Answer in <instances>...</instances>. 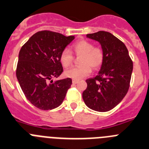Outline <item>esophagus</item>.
Wrapping results in <instances>:
<instances>
[{
	"mask_svg": "<svg viewBox=\"0 0 149 149\" xmlns=\"http://www.w3.org/2000/svg\"><path fill=\"white\" fill-rule=\"evenodd\" d=\"M73 84H77L78 82H79V80H76V79H73Z\"/></svg>",
	"mask_w": 149,
	"mask_h": 149,
	"instance_id": "obj_1",
	"label": "esophagus"
}]
</instances>
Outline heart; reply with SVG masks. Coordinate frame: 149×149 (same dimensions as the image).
I'll return each mask as SVG.
<instances>
[{
  "label": "heart",
  "mask_w": 149,
  "mask_h": 149,
  "mask_svg": "<svg viewBox=\"0 0 149 149\" xmlns=\"http://www.w3.org/2000/svg\"><path fill=\"white\" fill-rule=\"evenodd\" d=\"M73 52L77 56H81V66L72 68L65 71V76L68 78L79 80L88 76L91 68L97 69L104 61V51L100 47H94L93 43L87 40H81L73 46ZM73 56L68 49H63L60 55V62L64 68L71 65Z\"/></svg>",
  "instance_id": "b5f03b06"
}]
</instances>
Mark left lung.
I'll return each mask as SVG.
<instances>
[{
    "mask_svg": "<svg viewBox=\"0 0 149 149\" xmlns=\"http://www.w3.org/2000/svg\"><path fill=\"white\" fill-rule=\"evenodd\" d=\"M98 41L104 51V61L96 76L86 80L82 98L93 111L106 112L123 100L128 91L133 62L124 43L108 32L99 31L87 35Z\"/></svg>",
    "mask_w": 149,
    "mask_h": 149,
    "instance_id": "8db88e82",
    "label": "left lung"
}]
</instances>
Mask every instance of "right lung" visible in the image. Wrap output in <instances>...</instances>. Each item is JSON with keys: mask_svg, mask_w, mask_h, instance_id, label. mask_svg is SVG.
Listing matches in <instances>:
<instances>
[{"mask_svg": "<svg viewBox=\"0 0 149 149\" xmlns=\"http://www.w3.org/2000/svg\"><path fill=\"white\" fill-rule=\"evenodd\" d=\"M74 38L44 30L35 33L21 47L16 76L26 98L36 108L54 109L65 100L72 79H52L62 73L60 55Z\"/></svg>", "mask_w": 149, "mask_h": 149, "instance_id": "1", "label": "right lung"}]
</instances>
